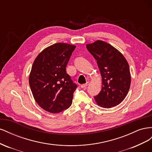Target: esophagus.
<instances>
[{"label":"esophagus","mask_w":152,"mask_h":152,"mask_svg":"<svg viewBox=\"0 0 152 152\" xmlns=\"http://www.w3.org/2000/svg\"><path fill=\"white\" fill-rule=\"evenodd\" d=\"M89 82H87L86 84H82V85L80 86V87H82V88H86V87L87 86H89Z\"/></svg>","instance_id":"esophagus-1"}]
</instances>
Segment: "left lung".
I'll use <instances>...</instances> for the list:
<instances>
[{
	"label": "left lung",
	"mask_w": 152,
	"mask_h": 152,
	"mask_svg": "<svg viewBox=\"0 0 152 152\" xmlns=\"http://www.w3.org/2000/svg\"><path fill=\"white\" fill-rule=\"evenodd\" d=\"M86 48L97 62L102 77V88L94 96L100 107L109 108L125 99L131 86L129 66L123 55L102 40L87 44Z\"/></svg>",
	"instance_id": "obj_1"
}]
</instances>
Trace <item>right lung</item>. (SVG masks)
Instances as JSON below:
<instances>
[{
  "label": "right lung",
  "instance_id": "add662e5",
  "mask_svg": "<svg viewBox=\"0 0 152 152\" xmlns=\"http://www.w3.org/2000/svg\"><path fill=\"white\" fill-rule=\"evenodd\" d=\"M75 48L65 43L54 44L35 59L29 84L35 102L45 111L59 113L72 103L77 86L66 73V67Z\"/></svg>",
  "mask_w": 152,
  "mask_h": 152
}]
</instances>
